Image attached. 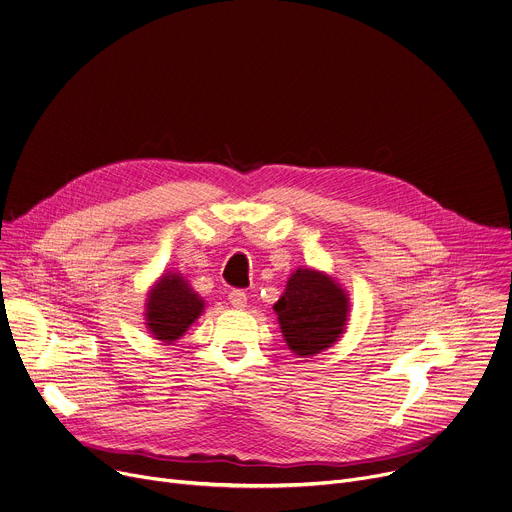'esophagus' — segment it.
Wrapping results in <instances>:
<instances>
[{"label":"esophagus","mask_w":512,"mask_h":512,"mask_svg":"<svg viewBox=\"0 0 512 512\" xmlns=\"http://www.w3.org/2000/svg\"><path fill=\"white\" fill-rule=\"evenodd\" d=\"M229 302H231V306H235V308H245L247 306V294L243 289H231L229 291Z\"/></svg>","instance_id":"34e87169"}]
</instances>
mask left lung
I'll return each instance as SVG.
<instances>
[{"mask_svg": "<svg viewBox=\"0 0 512 512\" xmlns=\"http://www.w3.org/2000/svg\"><path fill=\"white\" fill-rule=\"evenodd\" d=\"M273 308L287 346L300 356H312L344 332L348 298L332 277L314 269H298Z\"/></svg>", "mask_w": 512, "mask_h": 512, "instance_id": "obj_1", "label": "left lung"}]
</instances>
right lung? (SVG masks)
I'll return each instance as SVG.
<instances>
[{"instance_id":"1","label":"right lung","mask_w":512,"mask_h":512,"mask_svg":"<svg viewBox=\"0 0 512 512\" xmlns=\"http://www.w3.org/2000/svg\"><path fill=\"white\" fill-rule=\"evenodd\" d=\"M204 302L190 289L182 275L168 273L150 291L148 328L158 340L174 342L202 314Z\"/></svg>"}]
</instances>
